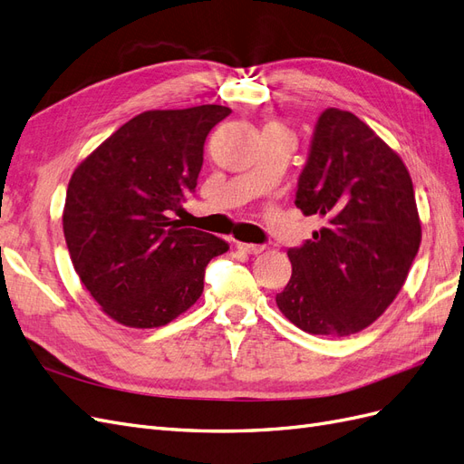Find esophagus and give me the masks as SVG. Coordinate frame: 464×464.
Segmentation results:
<instances>
[{"instance_id": "obj_1", "label": "esophagus", "mask_w": 464, "mask_h": 464, "mask_svg": "<svg viewBox=\"0 0 464 464\" xmlns=\"http://www.w3.org/2000/svg\"><path fill=\"white\" fill-rule=\"evenodd\" d=\"M237 249L244 251V254H249V256H259L263 254V251L266 249L265 246H257V244H237Z\"/></svg>"}]
</instances>
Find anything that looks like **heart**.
I'll use <instances>...</instances> for the list:
<instances>
[{"label":"heart","mask_w":464,"mask_h":464,"mask_svg":"<svg viewBox=\"0 0 464 464\" xmlns=\"http://www.w3.org/2000/svg\"><path fill=\"white\" fill-rule=\"evenodd\" d=\"M269 125H280V123H269ZM280 128H283V125H280Z\"/></svg>","instance_id":"obj_1"}]
</instances>
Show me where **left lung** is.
I'll list each match as a JSON object with an SVG mask.
<instances>
[{"label":"left lung","instance_id":"obj_1","mask_svg":"<svg viewBox=\"0 0 464 464\" xmlns=\"http://www.w3.org/2000/svg\"><path fill=\"white\" fill-rule=\"evenodd\" d=\"M296 207L323 227L288 251L292 276L276 294L278 310L310 334L366 329L397 298L422 242L404 162L353 111L329 108L315 125Z\"/></svg>","mask_w":464,"mask_h":464}]
</instances>
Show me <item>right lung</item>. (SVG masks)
Instances as JSON below:
<instances>
[{"label": "right lung", "instance_id": "obj_1", "mask_svg": "<svg viewBox=\"0 0 464 464\" xmlns=\"http://www.w3.org/2000/svg\"><path fill=\"white\" fill-rule=\"evenodd\" d=\"M232 110H149L111 133L69 179L63 236L101 310L133 329L162 327L203 294L228 242L168 217L198 186L208 131Z\"/></svg>", "mask_w": 464, "mask_h": 464}]
</instances>
